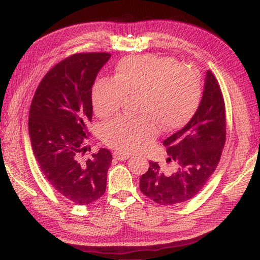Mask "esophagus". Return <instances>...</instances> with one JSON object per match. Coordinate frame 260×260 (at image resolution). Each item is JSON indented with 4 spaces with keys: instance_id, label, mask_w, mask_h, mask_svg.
I'll list each match as a JSON object with an SVG mask.
<instances>
[{
    "instance_id": "obj_1",
    "label": "esophagus",
    "mask_w": 260,
    "mask_h": 260,
    "mask_svg": "<svg viewBox=\"0 0 260 260\" xmlns=\"http://www.w3.org/2000/svg\"><path fill=\"white\" fill-rule=\"evenodd\" d=\"M113 157L116 158V159L120 160V161H124L127 160L129 158V155H127V153H120V152H114L113 153Z\"/></svg>"
}]
</instances>
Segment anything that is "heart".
<instances>
[{
	"mask_svg": "<svg viewBox=\"0 0 260 260\" xmlns=\"http://www.w3.org/2000/svg\"><path fill=\"white\" fill-rule=\"evenodd\" d=\"M203 91L202 76L190 65L172 57L141 55L121 59L113 79H100L91 91L94 110L108 118L121 109L126 98H135L138 117H121L102 127V140L120 152H133L155 139L158 126L171 132L190 121Z\"/></svg>",
	"mask_w": 260,
	"mask_h": 260,
	"instance_id": "heart-1",
	"label": "heart"
}]
</instances>
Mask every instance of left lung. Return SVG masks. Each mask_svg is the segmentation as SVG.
<instances>
[{"instance_id": "left-lung-1", "label": "left lung", "mask_w": 260, "mask_h": 260, "mask_svg": "<svg viewBox=\"0 0 260 260\" xmlns=\"http://www.w3.org/2000/svg\"><path fill=\"white\" fill-rule=\"evenodd\" d=\"M226 142L225 101L214 74L206 72L203 96L190 121L167 138L166 162L156 161L140 178L143 195L159 205H175L192 199L217 169Z\"/></svg>"}]
</instances>
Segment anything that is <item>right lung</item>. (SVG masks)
Instances as JSON below:
<instances>
[{
    "mask_svg": "<svg viewBox=\"0 0 260 260\" xmlns=\"http://www.w3.org/2000/svg\"><path fill=\"white\" fill-rule=\"evenodd\" d=\"M110 57L81 52L59 61L43 77L29 108L30 144L43 175L64 199L79 205L93 203L105 192L112 161L104 148L81 158L93 117L91 87Z\"/></svg>",
    "mask_w": 260,
    "mask_h": 260,
    "instance_id": "add662e5",
    "label": "right lung"
}]
</instances>
